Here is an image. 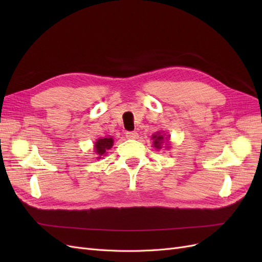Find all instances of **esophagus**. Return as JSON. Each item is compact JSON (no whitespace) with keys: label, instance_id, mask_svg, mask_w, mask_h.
<instances>
[{"label":"esophagus","instance_id":"1","mask_svg":"<svg viewBox=\"0 0 262 262\" xmlns=\"http://www.w3.org/2000/svg\"><path fill=\"white\" fill-rule=\"evenodd\" d=\"M138 132H136V131H128V132H125V137L128 138V139H138Z\"/></svg>","mask_w":262,"mask_h":262}]
</instances>
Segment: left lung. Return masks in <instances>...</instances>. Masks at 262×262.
<instances>
[{
    "instance_id": "1",
    "label": "left lung",
    "mask_w": 262,
    "mask_h": 262,
    "mask_svg": "<svg viewBox=\"0 0 262 262\" xmlns=\"http://www.w3.org/2000/svg\"><path fill=\"white\" fill-rule=\"evenodd\" d=\"M153 144H154V146L156 147V148H161V145H162V143H163V141H164V137L162 136V134H160V132H158L156 136H153Z\"/></svg>"
}]
</instances>
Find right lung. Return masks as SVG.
<instances>
[{
  "label": "right lung",
  "mask_w": 262,
  "mask_h": 262,
  "mask_svg": "<svg viewBox=\"0 0 262 262\" xmlns=\"http://www.w3.org/2000/svg\"><path fill=\"white\" fill-rule=\"evenodd\" d=\"M114 145V140L112 138H104V139H99L97 140L96 143H95V150L98 156H102L106 150L112 148V146ZM97 158H101V157H97Z\"/></svg>",
  "instance_id": "right-lung-1"
}]
</instances>
